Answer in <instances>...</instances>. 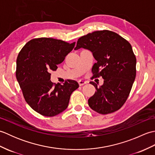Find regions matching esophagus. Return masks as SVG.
Returning a JSON list of instances; mask_svg holds the SVG:
<instances>
[{
    "label": "esophagus",
    "mask_w": 155,
    "mask_h": 155,
    "mask_svg": "<svg viewBox=\"0 0 155 155\" xmlns=\"http://www.w3.org/2000/svg\"><path fill=\"white\" fill-rule=\"evenodd\" d=\"M78 84H79V86H83V85H84V84L87 83V82L84 81H83V80H79V81H78Z\"/></svg>",
    "instance_id": "esophagus-1"
}]
</instances>
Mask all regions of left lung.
Masks as SVG:
<instances>
[{
	"instance_id": "left-lung-1",
	"label": "left lung",
	"mask_w": 155,
	"mask_h": 155,
	"mask_svg": "<svg viewBox=\"0 0 155 155\" xmlns=\"http://www.w3.org/2000/svg\"><path fill=\"white\" fill-rule=\"evenodd\" d=\"M81 48L92 52L97 61L93 78L102 77L104 83L96 88L88 101L93 110L102 114L114 113L126 102L136 77L137 59L130 44L113 31H94L78 38L74 50Z\"/></svg>"
}]
</instances>
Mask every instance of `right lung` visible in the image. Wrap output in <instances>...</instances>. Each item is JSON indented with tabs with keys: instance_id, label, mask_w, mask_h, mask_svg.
Listing matches in <instances>:
<instances>
[{
	"instance_id": "add662e5",
	"label": "right lung",
	"mask_w": 155,
	"mask_h": 155,
	"mask_svg": "<svg viewBox=\"0 0 155 155\" xmlns=\"http://www.w3.org/2000/svg\"><path fill=\"white\" fill-rule=\"evenodd\" d=\"M52 38L32 39L20 51L16 59V77L26 102L32 109L46 117H54L67 108L72 92L79 87L67 80L54 84L50 73L74 47Z\"/></svg>"
}]
</instances>
